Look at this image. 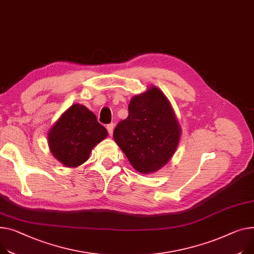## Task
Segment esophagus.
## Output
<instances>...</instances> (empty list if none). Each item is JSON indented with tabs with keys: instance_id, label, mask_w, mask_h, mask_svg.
<instances>
[{
	"instance_id": "1",
	"label": "esophagus",
	"mask_w": 254,
	"mask_h": 254,
	"mask_svg": "<svg viewBox=\"0 0 254 254\" xmlns=\"http://www.w3.org/2000/svg\"><path fill=\"white\" fill-rule=\"evenodd\" d=\"M106 128H107V130H108V133L110 134V136H112V134H113V129H114V126H113V124L107 125V126H106Z\"/></svg>"
}]
</instances>
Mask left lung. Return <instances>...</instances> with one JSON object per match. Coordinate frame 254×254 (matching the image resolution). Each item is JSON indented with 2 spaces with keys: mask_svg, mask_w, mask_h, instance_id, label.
I'll list each match as a JSON object with an SVG mask.
<instances>
[{
  "mask_svg": "<svg viewBox=\"0 0 254 254\" xmlns=\"http://www.w3.org/2000/svg\"><path fill=\"white\" fill-rule=\"evenodd\" d=\"M113 138L134 170L147 175L173 157L181 127L170 101L153 86L131 98L128 116L116 126Z\"/></svg>",
  "mask_w": 254,
  "mask_h": 254,
  "instance_id": "8db88e82",
  "label": "left lung"
}]
</instances>
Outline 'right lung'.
<instances>
[{"instance_id": "right-lung-1", "label": "right lung", "mask_w": 254, "mask_h": 254, "mask_svg": "<svg viewBox=\"0 0 254 254\" xmlns=\"http://www.w3.org/2000/svg\"><path fill=\"white\" fill-rule=\"evenodd\" d=\"M108 134L87 107L73 104L50 128L48 142L53 156L67 167H76L89 159L92 149Z\"/></svg>"}]
</instances>
